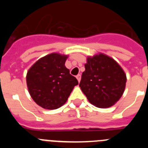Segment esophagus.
<instances>
[{"mask_svg":"<svg viewBox=\"0 0 148 148\" xmlns=\"http://www.w3.org/2000/svg\"><path fill=\"white\" fill-rule=\"evenodd\" d=\"M76 78L78 79V82H80V81H81V75H80V74H78V75H76Z\"/></svg>","mask_w":148,"mask_h":148,"instance_id":"1","label":"esophagus"}]
</instances>
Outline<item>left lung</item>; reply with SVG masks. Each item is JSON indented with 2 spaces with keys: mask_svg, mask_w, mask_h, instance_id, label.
Instances as JSON below:
<instances>
[{
  "mask_svg": "<svg viewBox=\"0 0 148 148\" xmlns=\"http://www.w3.org/2000/svg\"><path fill=\"white\" fill-rule=\"evenodd\" d=\"M79 87L90 103L99 108L114 105L124 93L125 73L114 59L99 53L87 58Z\"/></svg>",
  "mask_w": 148,
  "mask_h": 148,
  "instance_id": "1",
  "label": "left lung"
}]
</instances>
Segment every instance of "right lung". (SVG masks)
Wrapping results in <instances>:
<instances>
[{
    "label": "right lung",
    "instance_id": "1",
    "mask_svg": "<svg viewBox=\"0 0 148 148\" xmlns=\"http://www.w3.org/2000/svg\"><path fill=\"white\" fill-rule=\"evenodd\" d=\"M68 56L51 53L38 60L27 74V84L32 99L47 110L61 108L67 101L78 80L65 66Z\"/></svg>",
    "mask_w": 148,
    "mask_h": 148
}]
</instances>
